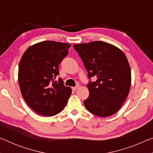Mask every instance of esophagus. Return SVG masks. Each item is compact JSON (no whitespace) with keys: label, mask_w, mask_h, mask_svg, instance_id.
Here are the masks:
<instances>
[{"label":"esophagus","mask_w":153,"mask_h":153,"mask_svg":"<svg viewBox=\"0 0 153 153\" xmlns=\"http://www.w3.org/2000/svg\"><path fill=\"white\" fill-rule=\"evenodd\" d=\"M79 88V86H75V87H72L71 88H72V90H77V88Z\"/></svg>","instance_id":"obj_1"}]
</instances>
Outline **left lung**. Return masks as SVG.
<instances>
[{
	"label": "left lung",
	"mask_w": 153,
	"mask_h": 153,
	"mask_svg": "<svg viewBox=\"0 0 153 153\" xmlns=\"http://www.w3.org/2000/svg\"><path fill=\"white\" fill-rule=\"evenodd\" d=\"M88 76L97 77L87 85L89 97L84 100L87 110L98 117L117 112L128 97L131 69L125 54L115 46L101 41L74 45Z\"/></svg>",
	"instance_id": "8db88e82"
}]
</instances>
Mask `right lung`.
I'll list each match as a JSON object with an SVG mask.
<instances>
[{
  "instance_id": "obj_1",
  "label": "right lung",
  "mask_w": 153,
  "mask_h": 153,
  "mask_svg": "<svg viewBox=\"0 0 153 153\" xmlns=\"http://www.w3.org/2000/svg\"><path fill=\"white\" fill-rule=\"evenodd\" d=\"M71 45L55 41H43L30 46L21 59L18 82L28 106L42 116L55 115L65 107L71 94L59 75V65L68 55Z\"/></svg>"
}]
</instances>
